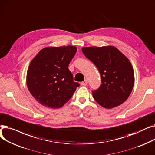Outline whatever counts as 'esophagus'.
Returning a JSON list of instances; mask_svg holds the SVG:
<instances>
[{"mask_svg":"<svg viewBox=\"0 0 155 155\" xmlns=\"http://www.w3.org/2000/svg\"><path fill=\"white\" fill-rule=\"evenodd\" d=\"M81 84L82 86H86L87 84V79H85L83 82H81Z\"/></svg>","mask_w":155,"mask_h":155,"instance_id":"esophagus-1","label":"esophagus"}]
</instances>
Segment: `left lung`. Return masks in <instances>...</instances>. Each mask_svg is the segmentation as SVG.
Segmentation results:
<instances>
[{
    "label": "left lung",
    "instance_id": "obj_1",
    "mask_svg": "<svg viewBox=\"0 0 155 155\" xmlns=\"http://www.w3.org/2000/svg\"><path fill=\"white\" fill-rule=\"evenodd\" d=\"M82 51L100 73L101 84L92 91L95 101L108 109L126 101L134 84L133 68L127 57L113 46L83 47Z\"/></svg>",
    "mask_w": 155,
    "mask_h": 155
}]
</instances>
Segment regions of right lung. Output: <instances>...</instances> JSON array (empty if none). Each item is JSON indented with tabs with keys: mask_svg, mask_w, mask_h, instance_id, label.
<instances>
[{
	"mask_svg": "<svg viewBox=\"0 0 155 155\" xmlns=\"http://www.w3.org/2000/svg\"><path fill=\"white\" fill-rule=\"evenodd\" d=\"M74 46L41 49L30 62L26 83L34 98L51 108L62 107L72 97L79 83L74 82L68 66L76 53Z\"/></svg>",
	"mask_w": 155,
	"mask_h": 155,
	"instance_id": "add662e5",
	"label": "right lung"
}]
</instances>
